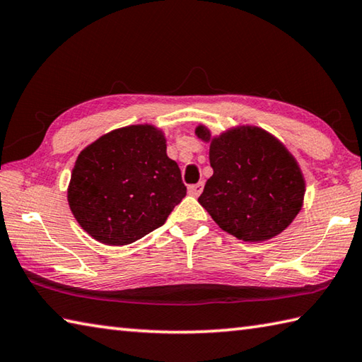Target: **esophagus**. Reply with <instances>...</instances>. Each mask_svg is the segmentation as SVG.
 Here are the masks:
<instances>
[{
  "instance_id": "1",
  "label": "esophagus",
  "mask_w": 362,
  "mask_h": 362,
  "mask_svg": "<svg viewBox=\"0 0 362 362\" xmlns=\"http://www.w3.org/2000/svg\"><path fill=\"white\" fill-rule=\"evenodd\" d=\"M203 190V182H197L192 184V186H189V194L194 195V197H199Z\"/></svg>"
}]
</instances>
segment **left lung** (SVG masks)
Here are the masks:
<instances>
[{
	"instance_id": "left-lung-1",
	"label": "left lung",
	"mask_w": 362,
	"mask_h": 362,
	"mask_svg": "<svg viewBox=\"0 0 362 362\" xmlns=\"http://www.w3.org/2000/svg\"><path fill=\"white\" fill-rule=\"evenodd\" d=\"M209 140L206 127H197ZM214 173L199 203L238 240H269L288 227L303 206L304 180L281 141L258 127H238L211 140Z\"/></svg>"
}]
</instances>
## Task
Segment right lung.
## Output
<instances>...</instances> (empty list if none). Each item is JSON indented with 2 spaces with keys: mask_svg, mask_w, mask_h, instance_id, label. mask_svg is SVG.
I'll list each match as a JSON object with an SVG mask.
<instances>
[{
  "mask_svg": "<svg viewBox=\"0 0 362 362\" xmlns=\"http://www.w3.org/2000/svg\"><path fill=\"white\" fill-rule=\"evenodd\" d=\"M153 126L118 129L78 154L67 200L94 240L126 245L165 223L186 197L178 163Z\"/></svg>",
  "mask_w": 362,
  "mask_h": 362,
  "instance_id": "obj_1",
  "label": "right lung"
}]
</instances>
